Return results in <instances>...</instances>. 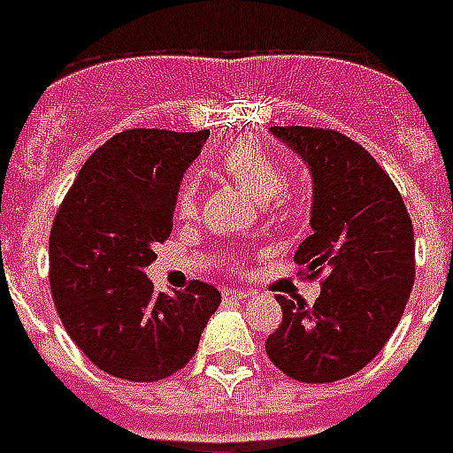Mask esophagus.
<instances>
[{
	"label": "esophagus",
	"mask_w": 453,
	"mask_h": 453,
	"mask_svg": "<svg viewBox=\"0 0 453 453\" xmlns=\"http://www.w3.org/2000/svg\"><path fill=\"white\" fill-rule=\"evenodd\" d=\"M220 297H223V303H237V300H247L250 293H247V290H237V288H226V290L220 293Z\"/></svg>",
	"instance_id": "obj_1"
}]
</instances>
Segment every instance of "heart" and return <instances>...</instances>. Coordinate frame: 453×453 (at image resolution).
I'll list each match as a JSON object with an SVG mask.
<instances>
[{"label": "heart", "mask_w": 453, "mask_h": 453, "mask_svg": "<svg viewBox=\"0 0 453 453\" xmlns=\"http://www.w3.org/2000/svg\"><path fill=\"white\" fill-rule=\"evenodd\" d=\"M213 173L230 180L250 194L254 201H259L261 211L269 216L286 211L290 201L295 199L293 184L288 182L286 175L280 173L276 153L266 143L257 142L252 136L235 139V142H230L218 150L216 158H213ZM199 194V180L194 175L184 177L175 199L177 218L187 220V218L196 216Z\"/></svg>", "instance_id": "1"}]
</instances>
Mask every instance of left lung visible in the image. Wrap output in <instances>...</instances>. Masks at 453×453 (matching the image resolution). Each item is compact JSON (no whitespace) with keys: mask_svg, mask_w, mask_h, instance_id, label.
I'll return each instance as SVG.
<instances>
[{"mask_svg":"<svg viewBox=\"0 0 453 453\" xmlns=\"http://www.w3.org/2000/svg\"><path fill=\"white\" fill-rule=\"evenodd\" d=\"M303 156L314 182L311 235L295 261L321 276L317 303L278 295L283 321L266 355L290 380H346L387 346L413 290V223L387 170L346 134L319 127H271Z\"/></svg>","mask_w":453,"mask_h":453,"instance_id":"left-lung-1","label":"left lung"}]
</instances>
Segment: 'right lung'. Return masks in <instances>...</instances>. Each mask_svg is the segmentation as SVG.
<instances>
[{
    "label": "right lung",
    "mask_w": 453,
    "mask_h": 453,
    "mask_svg": "<svg viewBox=\"0 0 453 453\" xmlns=\"http://www.w3.org/2000/svg\"><path fill=\"white\" fill-rule=\"evenodd\" d=\"M203 132L127 129L73 180L50 230V288L66 334L117 380L158 381L189 363L220 304L209 283L156 293L146 266L170 237L184 170Z\"/></svg>",
    "instance_id": "right-lung-1"
}]
</instances>
